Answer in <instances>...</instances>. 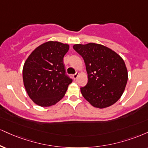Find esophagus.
I'll return each instance as SVG.
<instances>
[{"mask_svg": "<svg viewBox=\"0 0 148 148\" xmlns=\"http://www.w3.org/2000/svg\"><path fill=\"white\" fill-rule=\"evenodd\" d=\"M78 75H79V74H78V73H76V74H73V75H72V76H73V79H76V78L78 77Z\"/></svg>", "mask_w": 148, "mask_h": 148, "instance_id": "obj_1", "label": "esophagus"}]
</instances>
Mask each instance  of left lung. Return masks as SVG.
<instances>
[{"label":"left lung","instance_id":"1","mask_svg":"<svg viewBox=\"0 0 148 148\" xmlns=\"http://www.w3.org/2000/svg\"><path fill=\"white\" fill-rule=\"evenodd\" d=\"M73 48L83 57L88 74V83L81 88L83 97L96 108H107L115 103L127 81V68L121 57L97 43L76 44Z\"/></svg>","mask_w":148,"mask_h":148}]
</instances>
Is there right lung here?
Instances as JSON below:
<instances>
[{
	"label": "right lung",
	"instance_id": "1",
	"mask_svg": "<svg viewBox=\"0 0 148 148\" xmlns=\"http://www.w3.org/2000/svg\"><path fill=\"white\" fill-rule=\"evenodd\" d=\"M68 49L67 44L49 41L37 47L26 60L23 69V82L28 95L36 104L51 106L65 95L72 82L63 62Z\"/></svg>",
	"mask_w": 148,
	"mask_h": 148
}]
</instances>
